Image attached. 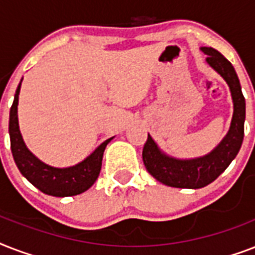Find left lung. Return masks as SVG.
I'll return each instance as SVG.
<instances>
[{
    "mask_svg": "<svg viewBox=\"0 0 255 255\" xmlns=\"http://www.w3.org/2000/svg\"><path fill=\"white\" fill-rule=\"evenodd\" d=\"M206 54V63L217 71L228 83L233 100V116L229 131L217 147L209 153L194 159H177L161 151L152 136L148 133L143 148V161L151 176L164 185L172 188L198 189L209 185L229 167L237 156L244 140L245 123V98L236 70L228 59L213 47H200Z\"/></svg>",
    "mask_w": 255,
    "mask_h": 255,
    "instance_id": "8db88e82",
    "label": "left lung"
}]
</instances>
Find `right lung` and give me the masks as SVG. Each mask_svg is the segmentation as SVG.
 <instances>
[{"label":"right lung","mask_w":255,"mask_h":255,"mask_svg":"<svg viewBox=\"0 0 255 255\" xmlns=\"http://www.w3.org/2000/svg\"><path fill=\"white\" fill-rule=\"evenodd\" d=\"M21 83L22 81L19 82L15 95H14V102L10 108L9 118L10 148H11V153H13L14 161L17 164L18 169L23 177L27 178V181L31 182L37 189L49 196L69 197V196L83 193L91 188L92 184L99 176L104 149L114 137H110L103 141L91 155H88L81 163L71 165V167L58 168L43 163L26 147L21 131H19L18 95L21 90Z\"/></svg>","instance_id":"right-lung-1"}]
</instances>
